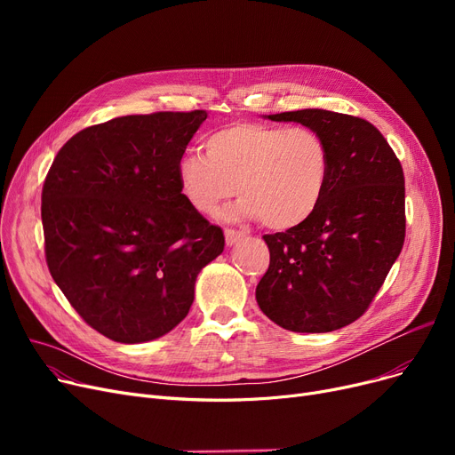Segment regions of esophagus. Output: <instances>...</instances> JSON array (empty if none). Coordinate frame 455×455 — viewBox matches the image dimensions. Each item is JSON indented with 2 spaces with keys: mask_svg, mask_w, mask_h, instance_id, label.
<instances>
[{
  "mask_svg": "<svg viewBox=\"0 0 455 455\" xmlns=\"http://www.w3.org/2000/svg\"><path fill=\"white\" fill-rule=\"evenodd\" d=\"M245 237V232H240V230H232V228H227L225 230V242L228 247L235 245L237 242H242Z\"/></svg>",
  "mask_w": 455,
  "mask_h": 455,
  "instance_id": "1",
  "label": "esophagus"
}]
</instances>
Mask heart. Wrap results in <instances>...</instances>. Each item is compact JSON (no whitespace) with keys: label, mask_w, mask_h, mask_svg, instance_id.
Returning <instances> with one entry per match:
<instances>
[{"label":"heart","mask_w":455,"mask_h":455,"mask_svg":"<svg viewBox=\"0 0 455 455\" xmlns=\"http://www.w3.org/2000/svg\"><path fill=\"white\" fill-rule=\"evenodd\" d=\"M204 153H188L177 164L182 194L201 213L215 212L237 189L235 218L288 230L304 223L324 197L330 149L314 129L240 122L212 132Z\"/></svg>","instance_id":"b5f03b06"}]
</instances>
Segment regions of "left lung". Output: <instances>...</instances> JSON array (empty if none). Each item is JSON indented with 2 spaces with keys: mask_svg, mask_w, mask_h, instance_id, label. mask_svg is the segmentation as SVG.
Returning <instances> with one entry per match:
<instances>
[{
  "mask_svg": "<svg viewBox=\"0 0 455 455\" xmlns=\"http://www.w3.org/2000/svg\"><path fill=\"white\" fill-rule=\"evenodd\" d=\"M264 117L319 132L330 149V179L304 223L264 235L271 261L256 285L258 306L285 330H339L365 314L402 251V165L362 117L323 108Z\"/></svg>",
  "mask_w": 455,
  "mask_h": 455,
  "instance_id": "left-lung-1",
  "label": "left lung"
}]
</instances>
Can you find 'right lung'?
<instances>
[{
    "instance_id": "obj_1",
    "label": "right lung",
    "mask_w": 455,
    "mask_h": 455,
    "mask_svg": "<svg viewBox=\"0 0 455 455\" xmlns=\"http://www.w3.org/2000/svg\"><path fill=\"white\" fill-rule=\"evenodd\" d=\"M206 110L122 116L69 138L42 189L47 267L105 338L136 345L172 331L196 280L225 249L191 206L177 164Z\"/></svg>"
}]
</instances>
